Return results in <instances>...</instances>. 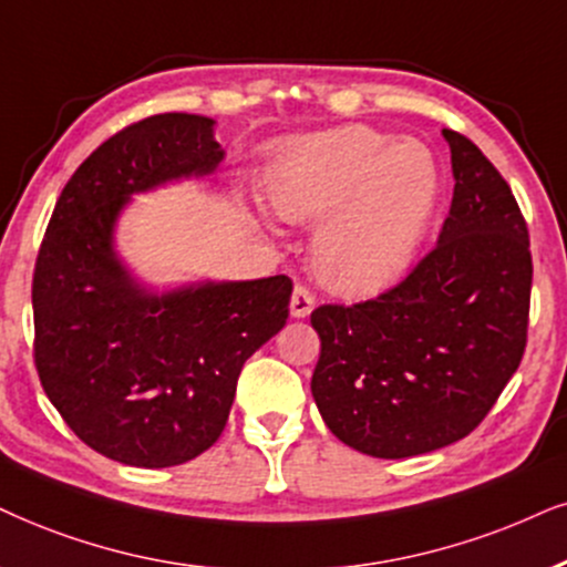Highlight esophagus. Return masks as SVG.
I'll list each match as a JSON object with an SVG mask.
<instances>
[{"instance_id":"1","label":"esophagus","mask_w":567,"mask_h":567,"mask_svg":"<svg viewBox=\"0 0 567 567\" xmlns=\"http://www.w3.org/2000/svg\"><path fill=\"white\" fill-rule=\"evenodd\" d=\"M313 306H317V298H313V292L306 288V285H296V290H292V298H290V313L296 319H303L308 313L313 311Z\"/></svg>"}]
</instances>
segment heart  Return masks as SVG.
I'll use <instances>...</instances> for the list:
<instances>
[{
	"mask_svg": "<svg viewBox=\"0 0 567 567\" xmlns=\"http://www.w3.org/2000/svg\"><path fill=\"white\" fill-rule=\"evenodd\" d=\"M434 156L367 125L334 127L279 146L264 198L285 221H319L313 267L340 296H374L403 275L436 204Z\"/></svg>",
	"mask_w": 567,
	"mask_h": 567,
	"instance_id": "1",
	"label": "heart"
}]
</instances>
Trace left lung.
<instances>
[{"label":"left lung","instance_id":"8db88e82","mask_svg":"<svg viewBox=\"0 0 567 567\" xmlns=\"http://www.w3.org/2000/svg\"><path fill=\"white\" fill-rule=\"evenodd\" d=\"M442 133L455 190L436 246L377 298L311 313L321 419L348 447L392 461L474 432L528 337L534 264L518 200L474 141Z\"/></svg>","mask_w":567,"mask_h":567}]
</instances>
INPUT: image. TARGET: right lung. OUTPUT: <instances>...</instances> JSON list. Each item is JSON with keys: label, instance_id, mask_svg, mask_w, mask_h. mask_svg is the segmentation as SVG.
Listing matches in <instances>:
<instances>
[{"label": "right lung", "instance_id": "1", "mask_svg": "<svg viewBox=\"0 0 567 567\" xmlns=\"http://www.w3.org/2000/svg\"><path fill=\"white\" fill-rule=\"evenodd\" d=\"M214 120L167 112L114 133L56 198L33 269V363L64 424L99 455L167 468L209 450L243 363L285 327L292 279L152 296L112 250L133 193L221 162Z\"/></svg>", "mask_w": 567, "mask_h": 567}]
</instances>
